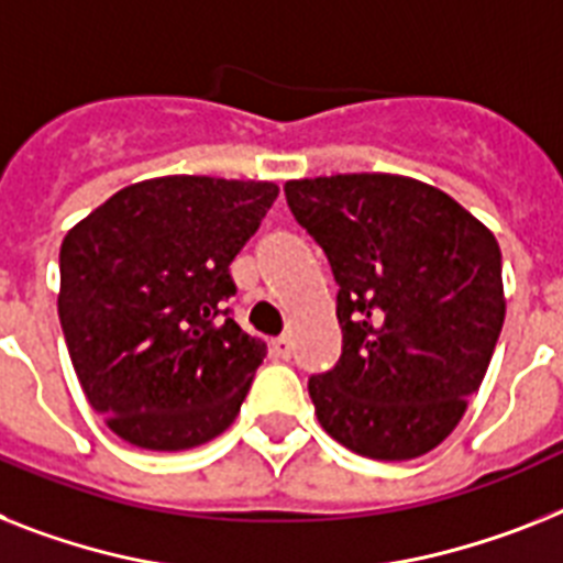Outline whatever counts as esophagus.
<instances>
[{
  "instance_id": "1",
  "label": "esophagus",
  "mask_w": 563,
  "mask_h": 563,
  "mask_svg": "<svg viewBox=\"0 0 563 563\" xmlns=\"http://www.w3.org/2000/svg\"><path fill=\"white\" fill-rule=\"evenodd\" d=\"M273 354H276L278 360H290V354H292V345H290V339H287V336H278V339H273Z\"/></svg>"
}]
</instances>
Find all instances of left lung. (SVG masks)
<instances>
[{
  "label": "left lung",
  "instance_id": "obj_1",
  "mask_svg": "<svg viewBox=\"0 0 563 563\" xmlns=\"http://www.w3.org/2000/svg\"><path fill=\"white\" fill-rule=\"evenodd\" d=\"M285 195L339 285L342 356L308 383L322 429L371 460L429 454L498 345V241L452 195L406 175L287 180Z\"/></svg>",
  "mask_w": 563,
  "mask_h": 563
}]
</instances>
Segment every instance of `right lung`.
<instances>
[{
  "instance_id": "add662e5",
  "label": "right lung",
  "mask_w": 563,
  "mask_h": 563,
  "mask_svg": "<svg viewBox=\"0 0 563 563\" xmlns=\"http://www.w3.org/2000/svg\"><path fill=\"white\" fill-rule=\"evenodd\" d=\"M278 187L166 175L114 192L59 247L74 371L120 440L184 452L227 431L267 345L227 316L230 264Z\"/></svg>"
}]
</instances>
